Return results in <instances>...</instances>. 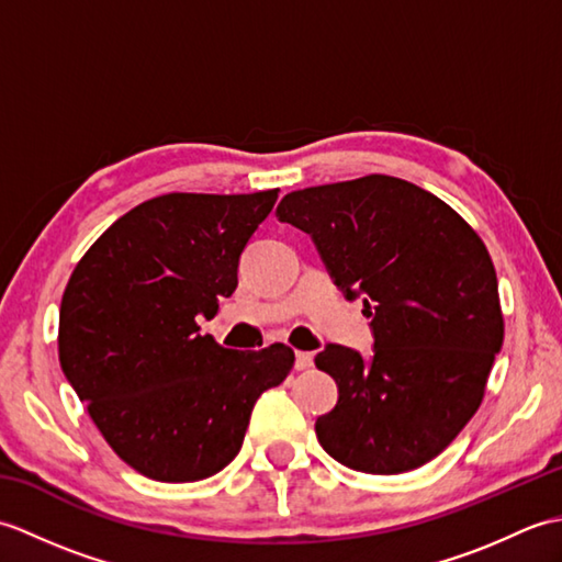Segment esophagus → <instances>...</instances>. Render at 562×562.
Returning a JSON list of instances; mask_svg holds the SVG:
<instances>
[{
	"instance_id": "34e87169",
	"label": "esophagus",
	"mask_w": 562,
	"mask_h": 562,
	"mask_svg": "<svg viewBox=\"0 0 562 562\" xmlns=\"http://www.w3.org/2000/svg\"><path fill=\"white\" fill-rule=\"evenodd\" d=\"M312 364H314V355H312V352H296L294 367L300 369V372H304V369H308Z\"/></svg>"
}]
</instances>
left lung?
Masks as SVG:
<instances>
[{"label":"left lung","mask_w":562,"mask_h":562,"mask_svg":"<svg viewBox=\"0 0 562 562\" xmlns=\"http://www.w3.org/2000/svg\"><path fill=\"white\" fill-rule=\"evenodd\" d=\"M280 222L306 232L345 300L372 318L369 360L326 345L316 367L338 403L316 437L348 469L413 471L457 437L483 401L505 324L481 236L437 195L393 176L294 190Z\"/></svg>","instance_id":"8db88e82"}]
</instances>
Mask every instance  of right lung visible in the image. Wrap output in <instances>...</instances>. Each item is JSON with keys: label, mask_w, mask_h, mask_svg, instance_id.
Wrapping results in <instances>:
<instances>
[{"label": "right lung", "mask_w": 562, "mask_h": 562, "mask_svg": "<svg viewBox=\"0 0 562 562\" xmlns=\"http://www.w3.org/2000/svg\"><path fill=\"white\" fill-rule=\"evenodd\" d=\"M274 200L278 188L151 198L113 222L67 282L59 367L111 449L151 481L220 473L260 393L294 364L282 342L226 350L198 326L234 294L238 258Z\"/></svg>", "instance_id": "obj_1"}]
</instances>
